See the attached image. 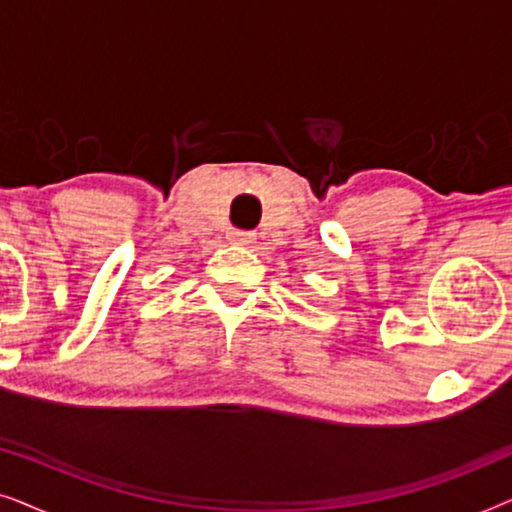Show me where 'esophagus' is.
Returning a JSON list of instances; mask_svg holds the SVG:
<instances>
[{"label":"esophagus","mask_w":512,"mask_h":512,"mask_svg":"<svg viewBox=\"0 0 512 512\" xmlns=\"http://www.w3.org/2000/svg\"><path fill=\"white\" fill-rule=\"evenodd\" d=\"M228 240L233 244H240V247H249V244H254V233H247V230H233V233L228 235Z\"/></svg>","instance_id":"esophagus-1"}]
</instances>
